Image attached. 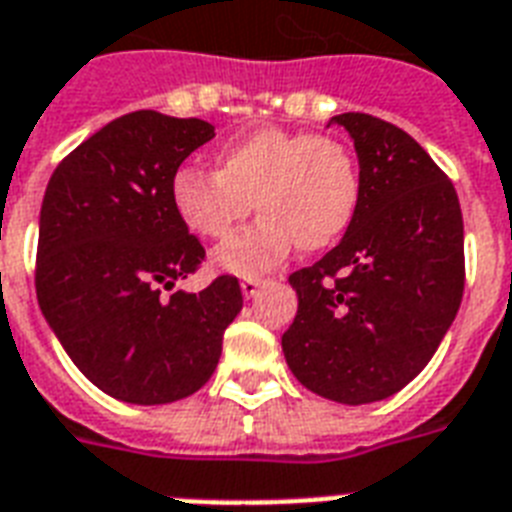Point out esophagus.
<instances>
[{"label":"esophagus","mask_w":512,"mask_h":512,"mask_svg":"<svg viewBox=\"0 0 512 512\" xmlns=\"http://www.w3.org/2000/svg\"><path fill=\"white\" fill-rule=\"evenodd\" d=\"M263 284L265 281H260V279H244L241 281V295L247 297H257V292H260V289H263Z\"/></svg>","instance_id":"34e87169"}]
</instances>
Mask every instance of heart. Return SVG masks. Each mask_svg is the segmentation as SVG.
I'll list each match as a JSON object with an SVG mask.
<instances>
[{
	"mask_svg": "<svg viewBox=\"0 0 512 512\" xmlns=\"http://www.w3.org/2000/svg\"><path fill=\"white\" fill-rule=\"evenodd\" d=\"M252 201L260 220L215 252L220 271L244 279L265 276L297 247L340 241L361 201L356 154L327 135L263 127L220 148L215 172L185 164L170 180L177 220L199 239L231 236Z\"/></svg>",
	"mask_w": 512,
	"mask_h": 512,
	"instance_id": "b5f03b06",
	"label": "heart"
}]
</instances>
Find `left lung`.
I'll return each instance as SVG.
<instances>
[{
  "label": "left lung",
  "instance_id": "obj_1",
  "mask_svg": "<svg viewBox=\"0 0 512 512\" xmlns=\"http://www.w3.org/2000/svg\"><path fill=\"white\" fill-rule=\"evenodd\" d=\"M353 140L361 201L332 252L295 271L289 369L337 404L393 396L425 369L460 311V199L425 148L369 114L332 116Z\"/></svg>",
  "mask_w": 512,
  "mask_h": 512
}]
</instances>
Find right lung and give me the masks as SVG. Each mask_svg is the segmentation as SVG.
<instances>
[{"mask_svg":"<svg viewBox=\"0 0 512 512\" xmlns=\"http://www.w3.org/2000/svg\"><path fill=\"white\" fill-rule=\"evenodd\" d=\"M215 138L201 119L119 116L58 164L44 191L36 297L79 372L127 404H172L212 377L241 311L236 276L164 297L204 260L170 204L175 170Z\"/></svg>","mask_w":512,"mask_h":512,"instance_id":"obj_1","label":"right lung"}]
</instances>
